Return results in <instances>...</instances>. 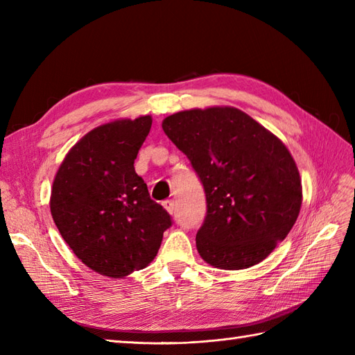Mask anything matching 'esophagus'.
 Returning a JSON list of instances; mask_svg holds the SVG:
<instances>
[{
	"label": "esophagus",
	"instance_id": "1",
	"mask_svg": "<svg viewBox=\"0 0 355 355\" xmlns=\"http://www.w3.org/2000/svg\"><path fill=\"white\" fill-rule=\"evenodd\" d=\"M163 207L168 210L169 214H175V210H177V202L173 201V200H166V201H163Z\"/></svg>",
	"mask_w": 355,
	"mask_h": 355
}]
</instances>
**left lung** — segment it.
<instances>
[{
	"label": "left lung",
	"instance_id": "8db88e82",
	"mask_svg": "<svg viewBox=\"0 0 355 355\" xmlns=\"http://www.w3.org/2000/svg\"><path fill=\"white\" fill-rule=\"evenodd\" d=\"M162 128L205 186L207 214L197 233L201 258L223 270L266 259L302 206L297 166L282 140L233 107L180 111Z\"/></svg>",
	"mask_w": 355,
	"mask_h": 355
}]
</instances>
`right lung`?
I'll use <instances>...</instances> for the list:
<instances>
[{"instance_id":"1","label":"right lung","mask_w":355,"mask_h":355,"mask_svg":"<svg viewBox=\"0 0 355 355\" xmlns=\"http://www.w3.org/2000/svg\"><path fill=\"white\" fill-rule=\"evenodd\" d=\"M150 125L153 117L140 116L94 128L53 180V221L73 253L102 276L120 279L148 267L172 224L134 169Z\"/></svg>"}]
</instances>
